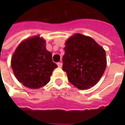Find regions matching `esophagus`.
<instances>
[{
  "label": "esophagus",
  "mask_w": 125,
  "mask_h": 125,
  "mask_svg": "<svg viewBox=\"0 0 125 125\" xmlns=\"http://www.w3.org/2000/svg\"><path fill=\"white\" fill-rule=\"evenodd\" d=\"M57 65H58V67H62V62H58L57 63Z\"/></svg>",
  "instance_id": "1"
}]
</instances>
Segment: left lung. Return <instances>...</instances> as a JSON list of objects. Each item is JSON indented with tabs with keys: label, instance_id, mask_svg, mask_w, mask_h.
<instances>
[{
	"label": "left lung",
	"instance_id": "obj_1",
	"mask_svg": "<svg viewBox=\"0 0 125 125\" xmlns=\"http://www.w3.org/2000/svg\"><path fill=\"white\" fill-rule=\"evenodd\" d=\"M63 71L79 89H87L99 82L107 65L106 52L93 38L76 33L65 43Z\"/></svg>",
	"mask_w": 125,
	"mask_h": 125
}]
</instances>
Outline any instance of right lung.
<instances>
[{
    "instance_id": "1",
    "label": "right lung",
    "mask_w": 125,
    "mask_h": 125,
    "mask_svg": "<svg viewBox=\"0 0 125 125\" xmlns=\"http://www.w3.org/2000/svg\"><path fill=\"white\" fill-rule=\"evenodd\" d=\"M11 66L15 76L22 85L38 89L48 83L57 65L52 53L46 49V41L40 36H32L21 42L13 52Z\"/></svg>"
}]
</instances>
